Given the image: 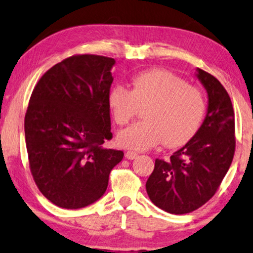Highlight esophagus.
Wrapping results in <instances>:
<instances>
[{
    "label": "esophagus",
    "instance_id": "obj_1",
    "mask_svg": "<svg viewBox=\"0 0 253 253\" xmlns=\"http://www.w3.org/2000/svg\"><path fill=\"white\" fill-rule=\"evenodd\" d=\"M125 158L128 159V160H134L135 158H137V153L132 152V150H128V152L125 153Z\"/></svg>",
    "mask_w": 253,
    "mask_h": 253
}]
</instances>
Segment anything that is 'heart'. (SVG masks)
I'll list each match as a JSON object with an SVG mask.
<instances>
[{
	"label": "heart",
	"mask_w": 253,
	"mask_h": 253,
	"mask_svg": "<svg viewBox=\"0 0 253 253\" xmlns=\"http://www.w3.org/2000/svg\"><path fill=\"white\" fill-rule=\"evenodd\" d=\"M107 104L118 125H126L143 110V121L118 133L124 148L146 150L164 141L168 147L184 145L202 124L207 104L203 93L174 73L161 69L140 72L132 81V91L117 84L107 94Z\"/></svg>",
	"instance_id": "b5f03b06"
}]
</instances>
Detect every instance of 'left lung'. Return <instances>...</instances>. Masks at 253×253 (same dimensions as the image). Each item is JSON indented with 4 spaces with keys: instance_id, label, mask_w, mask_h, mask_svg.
I'll use <instances>...</instances> for the list:
<instances>
[{
    "instance_id": "1",
    "label": "left lung",
    "mask_w": 253,
    "mask_h": 253,
    "mask_svg": "<svg viewBox=\"0 0 253 253\" xmlns=\"http://www.w3.org/2000/svg\"><path fill=\"white\" fill-rule=\"evenodd\" d=\"M208 94L207 114L196 134L168 161L155 160L146 183L153 203L169 213L194 211L215 195L235 154V112L215 77L196 69Z\"/></svg>"
}]
</instances>
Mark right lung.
Here are the masks:
<instances>
[{
    "mask_svg": "<svg viewBox=\"0 0 253 253\" xmlns=\"http://www.w3.org/2000/svg\"><path fill=\"white\" fill-rule=\"evenodd\" d=\"M116 60L72 56L37 83L24 120L31 174L50 202L81 209L105 194L110 172L124 158L101 145L112 139L107 94Z\"/></svg>",
    "mask_w": 253,
    "mask_h": 253,
    "instance_id": "add662e5",
    "label": "right lung"
}]
</instances>
